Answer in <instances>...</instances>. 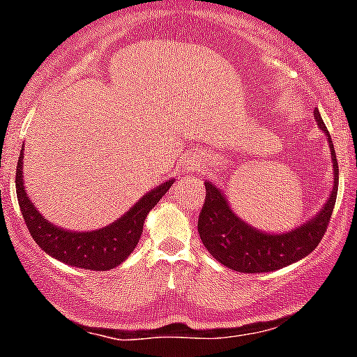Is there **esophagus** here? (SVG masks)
Instances as JSON below:
<instances>
[{
  "label": "esophagus",
  "instance_id": "esophagus-1",
  "mask_svg": "<svg viewBox=\"0 0 357 357\" xmlns=\"http://www.w3.org/2000/svg\"><path fill=\"white\" fill-rule=\"evenodd\" d=\"M181 165H183V169H185V172L200 171L202 160H199L197 157H185V160H183Z\"/></svg>",
  "mask_w": 357,
  "mask_h": 357
}]
</instances>
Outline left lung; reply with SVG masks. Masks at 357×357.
Instances as JSON below:
<instances>
[{
	"instance_id": "8db88e82",
	"label": "left lung",
	"mask_w": 357,
	"mask_h": 357,
	"mask_svg": "<svg viewBox=\"0 0 357 357\" xmlns=\"http://www.w3.org/2000/svg\"><path fill=\"white\" fill-rule=\"evenodd\" d=\"M321 131H325L332 149L335 185L330 199L316 218L282 235H269L245 225L229 208L225 195L212 183H205V202L199 218L200 240L208 254L221 264L240 273H268L301 261L321 242L337 200L338 164L330 132L321 115L314 110Z\"/></svg>"
}]
</instances>
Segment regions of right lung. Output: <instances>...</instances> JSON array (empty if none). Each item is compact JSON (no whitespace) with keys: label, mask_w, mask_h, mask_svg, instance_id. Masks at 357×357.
<instances>
[{"label":"right lung","mask_w":357,"mask_h":357,"mask_svg":"<svg viewBox=\"0 0 357 357\" xmlns=\"http://www.w3.org/2000/svg\"><path fill=\"white\" fill-rule=\"evenodd\" d=\"M22 153L17 162L15 188L20 212L27 225L29 233L43 250L52 257L91 271H107L115 268L131 255L143 231L146 214L157 205V202L172 186V179L158 185L155 190L146 193L142 200L129 208L121 219L96 231L75 233L59 228L39 214L25 193L22 181Z\"/></svg>","instance_id":"right-lung-1"}]
</instances>
